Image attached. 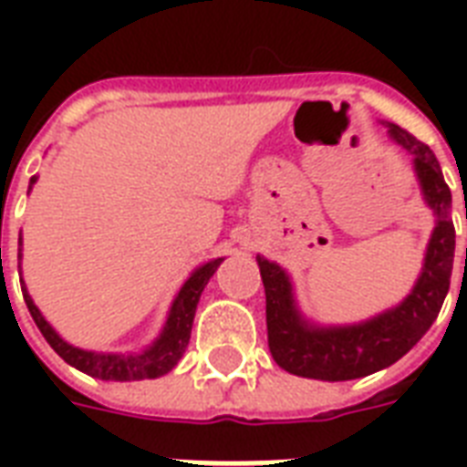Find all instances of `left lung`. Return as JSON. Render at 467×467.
<instances>
[{
  "mask_svg": "<svg viewBox=\"0 0 467 467\" xmlns=\"http://www.w3.org/2000/svg\"><path fill=\"white\" fill-rule=\"evenodd\" d=\"M390 140L410 152L424 203L434 213L424 264L412 291L395 307L354 325H317L298 307L293 281L284 266L256 254L266 293V329L274 361L284 370L315 380H354L400 361L439 317L453 274L456 227L451 218V189L434 152L395 123H383ZM467 220V208H465ZM467 266V247H465Z\"/></svg>",
  "mask_w": 467,
  "mask_h": 467,
  "instance_id": "8db88e82",
  "label": "left lung"
}]
</instances>
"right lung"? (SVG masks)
Masks as SVG:
<instances>
[{
    "label": "right lung",
    "instance_id": "add662e5",
    "mask_svg": "<svg viewBox=\"0 0 467 467\" xmlns=\"http://www.w3.org/2000/svg\"><path fill=\"white\" fill-rule=\"evenodd\" d=\"M33 183H36V176L31 179L28 191L33 189ZM18 244H21V237H18ZM18 259H21V249H18ZM223 262L225 259L218 256V259H211V262L201 264L198 269L191 271V276L183 281V285L179 288L174 300H171L164 327L155 337V341H150L148 347L138 348V351H126V354L89 351V348H79L75 344H69V341H65L60 334L55 332V327L36 307L24 281H21V291H24L26 307L31 312L33 322L40 329V334L55 348V354L60 356L65 363H69L72 368L82 370V373L91 378H99V380H119V383L148 380V378L152 380V378L164 376V373L174 368L179 358L183 356V351H186V347H189L191 327H193V315H196L201 293H203L211 276L218 271ZM18 274H21V266H18Z\"/></svg>",
    "mask_w": 467,
    "mask_h": 467
}]
</instances>
